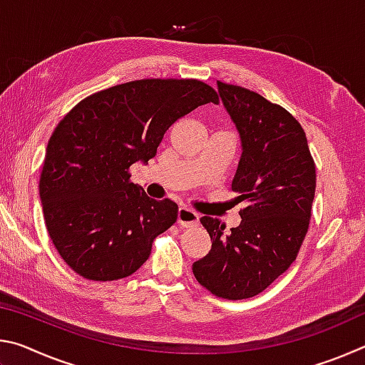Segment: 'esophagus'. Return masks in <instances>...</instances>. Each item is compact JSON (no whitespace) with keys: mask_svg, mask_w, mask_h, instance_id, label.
<instances>
[{"mask_svg":"<svg viewBox=\"0 0 365 365\" xmlns=\"http://www.w3.org/2000/svg\"><path fill=\"white\" fill-rule=\"evenodd\" d=\"M197 220H200V214L195 212L193 209L190 207H178V212H177V222L178 225L182 227H193L197 224Z\"/></svg>","mask_w":365,"mask_h":365,"instance_id":"34e87169","label":"esophagus"}]
</instances>
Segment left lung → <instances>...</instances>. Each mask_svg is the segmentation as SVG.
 Wrapping results in <instances>:
<instances>
[{"label": "left lung", "instance_id": "left-lung-1", "mask_svg": "<svg viewBox=\"0 0 365 365\" xmlns=\"http://www.w3.org/2000/svg\"><path fill=\"white\" fill-rule=\"evenodd\" d=\"M217 91L242 143L232 190L246 206L230 232L219 219L201 217L212 246L193 264V274L219 298L246 299L264 292L298 256L311 219L316 165L304 130L285 109L242 86L217 82Z\"/></svg>", "mask_w": 365, "mask_h": 365}]
</instances>
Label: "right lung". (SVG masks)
I'll list each match as a JSON object with an SVG mask.
<instances>
[{"instance_id": "add662e5", "label": "right lung", "mask_w": 365, "mask_h": 365, "mask_svg": "<svg viewBox=\"0 0 365 365\" xmlns=\"http://www.w3.org/2000/svg\"><path fill=\"white\" fill-rule=\"evenodd\" d=\"M217 101L200 80H135L85 98L58 123L46 146L40 201L49 238L73 272L110 282L146 262L178 206L148 196L130 182L128 168L156 156L175 120Z\"/></svg>"}]
</instances>
